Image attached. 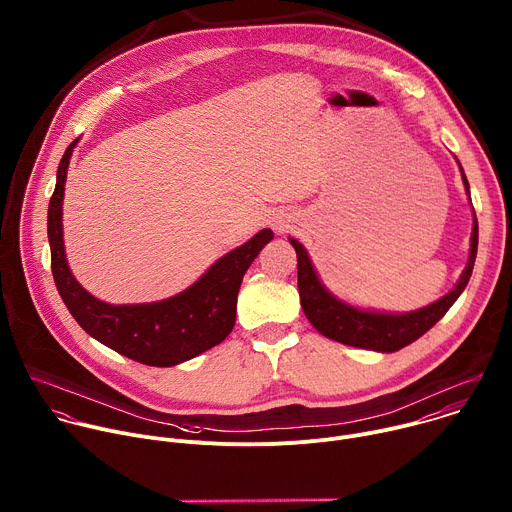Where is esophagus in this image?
Listing matches in <instances>:
<instances>
[{
    "instance_id": "34e87169",
    "label": "esophagus",
    "mask_w": 512,
    "mask_h": 512,
    "mask_svg": "<svg viewBox=\"0 0 512 512\" xmlns=\"http://www.w3.org/2000/svg\"><path fill=\"white\" fill-rule=\"evenodd\" d=\"M288 224H290V220H288V216H276L274 218V230H278V232H286L288 230Z\"/></svg>"
}]
</instances>
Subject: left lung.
Returning <instances> with one entry per match:
<instances>
[{"label":"left lung","mask_w":512,"mask_h":512,"mask_svg":"<svg viewBox=\"0 0 512 512\" xmlns=\"http://www.w3.org/2000/svg\"><path fill=\"white\" fill-rule=\"evenodd\" d=\"M462 171V167H460ZM462 181L464 189L470 195V185L468 179L462 171ZM290 244L296 250V260H298V294H300V304L306 319L311 321V325L325 337L339 341L343 345L351 347H361V349H371V351H381V353H393L403 349L405 345L414 343L420 339L424 333H428L446 313L450 306L456 302V298L462 294L466 288L474 260H476V250H478V222L474 214V224H472V236H470V256L468 264L458 280V284L440 300L424 306V309L412 311V313H375V311H363L357 309V306H351L343 300H339L335 294H331L323 282L319 280L313 262L306 254L304 246L288 238Z\"/></svg>","instance_id":"8db88e82"}]
</instances>
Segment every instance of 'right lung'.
<instances>
[{
  "mask_svg": "<svg viewBox=\"0 0 512 512\" xmlns=\"http://www.w3.org/2000/svg\"><path fill=\"white\" fill-rule=\"evenodd\" d=\"M78 139L64 151L48 206V240L56 288L74 321L98 343L151 367H171L220 345L236 325L242 278L260 250L274 238L264 228L222 256L183 292L143 304H109L94 298L72 276L62 240L66 171Z\"/></svg>",
  "mask_w": 512,
  "mask_h": 512,
  "instance_id": "1",
  "label": "right lung"
}]
</instances>
